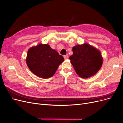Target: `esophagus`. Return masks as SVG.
<instances>
[{
  "mask_svg": "<svg viewBox=\"0 0 123 123\" xmlns=\"http://www.w3.org/2000/svg\"><path fill=\"white\" fill-rule=\"evenodd\" d=\"M63 57H64V58L65 59H67L68 58V56L67 55H64L63 56Z\"/></svg>",
  "mask_w": 123,
  "mask_h": 123,
  "instance_id": "34e87169",
  "label": "esophagus"
}]
</instances>
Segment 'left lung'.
<instances>
[{"label": "left lung", "instance_id": "8db88e82", "mask_svg": "<svg viewBox=\"0 0 123 123\" xmlns=\"http://www.w3.org/2000/svg\"><path fill=\"white\" fill-rule=\"evenodd\" d=\"M73 55L69 59L78 75L87 78L94 75L103 64L100 52L87 44L78 45L73 47Z\"/></svg>", "mask_w": 123, "mask_h": 123}]
</instances>
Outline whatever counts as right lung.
<instances>
[{
    "instance_id": "1",
    "label": "right lung",
    "mask_w": 123,
    "mask_h": 123,
    "mask_svg": "<svg viewBox=\"0 0 123 123\" xmlns=\"http://www.w3.org/2000/svg\"><path fill=\"white\" fill-rule=\"evenodd\" d=\"M63 61V57L48 44H39L31 47L28 50L26 59L30 70L43 78L54 75Z\"/></svg>"
}]
</instances>
